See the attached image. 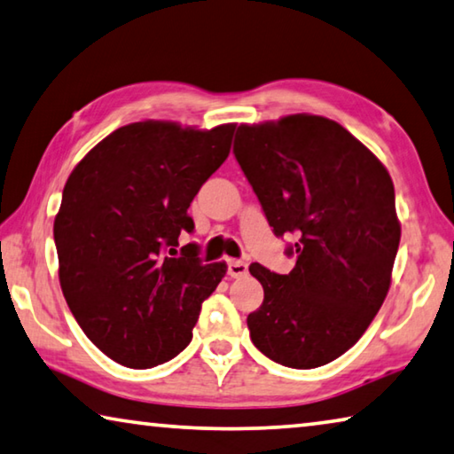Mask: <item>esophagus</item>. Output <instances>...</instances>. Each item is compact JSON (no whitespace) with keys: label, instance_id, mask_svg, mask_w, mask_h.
<instances>
[{"label":"esophagus","instance_id":"34e87169","mask_svg":"<svg viewBox=\"0 0 454 454\" xmlns=\"http://www.w3.org/2000/svg\"><path fill=\"white\" fill-rule=\"evenodd\" d=\"M248 272V264L242 261H228V275L232 278H240Z\"/></svg>","mask_w":454,"mask_h":454}]
</instances>
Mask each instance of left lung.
Returning a JSON list of instances; mask_svg holds the SVG:
<instances>
[{"label":"left lung","instance_id":"obj_1","mask_svg":"<svg viewBox=\"0 0 454 454\" xmlns=\"http://www.w3.org/2000/svg\"><path fill=\"white\" fill-rule=\"evenodd\" d=\"M234 155L272 232L297 236L289 275L248 266L264 289L247 319L250 340L286 368L333 362L390 289L400 244L392 177L348 129L317 114L240 125Z\"/></svg>","mask_w":454,"mask_h":454}]
</instances>
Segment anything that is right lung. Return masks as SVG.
I'll use <instances>...</instances> for the list:
<instances>
[{"instance_id":"obj_1","label":"right lung","mask_w":454,"mask_h":454,"mask_svg":"<svg viewBox=\"0 0 454 454\" xmlns=\"http://www.w3.org/2000/svg\"><path fill=\"white\" fill-rule=\"evenodd\" d=\"M236 125L210 131L168 121L105 137L72 169L54 220L64 299L86 337L114 362L145 370L192 341L201 303L226 275L204 264L188 207L230 153Z\"/></svg>"}]
</instances>
